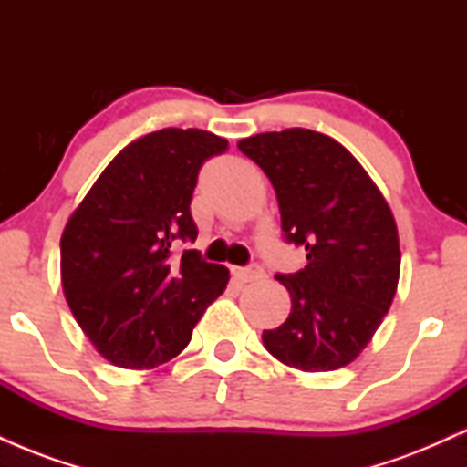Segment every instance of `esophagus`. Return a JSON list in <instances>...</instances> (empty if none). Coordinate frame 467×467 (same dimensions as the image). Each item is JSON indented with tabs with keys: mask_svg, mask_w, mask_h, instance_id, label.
<instances>
[{
	"mask_svg": "<svg viewBox=\"0 0 467 467\" xmlns=\"http://www.w3.org/2000/svg\"><path fill=\"white\" fill-rule=\"evenodd\" d=\"M233 275L239 283H252V281H259V278H264L265 272L259 264H252L248 267H233Z\"/></svg>",
	"mask_w": 467,
	"mask_h": 467,
	"instance_id": "1",
	"label": "esophagus"
}]
</instances>
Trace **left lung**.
Returning a JSON list of instances; mask_svg holds the SVG:
<instances>
[{
    "label": "left lung",
    "instance_id": "1",
    "mask_svg": "<svg viewBox=\"0 0 467 467\" xmlns=\"http://www.w3.org/2000/svg\"><path fill=\"white\" fill-rule=\"evenodd\" d=\"M237 147L275 186L283 237L307 250L303 270L276 275L292 312L264 331L265 349L309 373L347 367L371 342L398 289L393 213L362 164L325 133L294 127Z\"/></svg>",
    "mask_w": 467,
    "mask_h": 467
}]
</instances>
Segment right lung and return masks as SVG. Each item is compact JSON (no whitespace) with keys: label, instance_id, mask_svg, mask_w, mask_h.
Returning <instances> with one entry per match:
<instances>
[{"label":"right lung","instance_id":"obj_1","mask_svg":"<svg viewBox=\"0 0 467 467\" xmlns=\"http://www.w3.org/2000/svg\"><path fill=\"white\" fill-rule=\"evenodd\" d=\"M228 149L202 130H160L107 164L61 237V281L96 351L122 368H153L191 342L202 314L228 285L223 265L197 250L192 191L202 164Z\"/></svg>","mask_w":467,"mask_h":467}]
</instances>
